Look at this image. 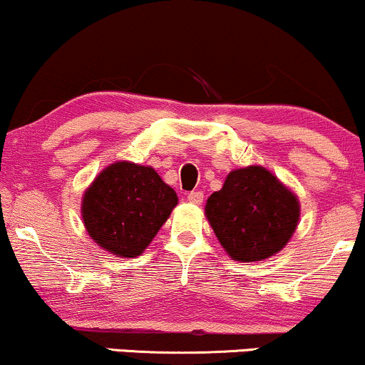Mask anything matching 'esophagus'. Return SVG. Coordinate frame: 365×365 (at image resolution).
Segmentation results:
<instances>
[{
	"mask_svg": "<svg viewBox=\"0 0 365 365\" xmlns=\"http://www.w3.org/2000/svg\"><path fill=\"white\" fill-rule=\"evenodd\" d=\"M187 200H188V202H192V204H200L204 200V194H202V192H199V190L188 192Z\"/></svg>",
	"mask_w": 365,
	"mask_h": 365,
	"instance_id": "34e87169",
	"label": "esophagus"
}]
</instances>
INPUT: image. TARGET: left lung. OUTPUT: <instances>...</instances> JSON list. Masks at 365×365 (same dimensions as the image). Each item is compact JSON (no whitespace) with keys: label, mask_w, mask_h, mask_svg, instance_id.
Instances as JSON below:
<instances>
[{"label":"left lung","mask_w":365,"mask_h":365,"mask_svg":"<svg viewBox=\"0 0 365 365\" xmlns=\"http://www.w3.org/2000/svg\"><path fill=\"white\" fill-rule=\"evenodd\" d=\"M206 216L217 240L235 261L271 257L288 244L300 217L297 195L262 166L232 171L211 194Z\"/></svg>","instance_id":"1"}]
</instances>
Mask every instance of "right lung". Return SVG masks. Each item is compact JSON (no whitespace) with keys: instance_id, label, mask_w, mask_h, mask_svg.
<instances>
[{"instance_id":"1","label":"right lung","mask_w":365,"mask_h":365,"mask_svg":"<svg viewBox=\"0 0 365 365\" xmlns=\"http://www.w3.org/2000/svg\"><path fill=\"white\" fill-rule=\"evenodd\" d=\"M178 197L150 166L113 163L98 175L82 199L87 233L99 247L121 257L144 252Z\"/></svg>"}]
</instances>
